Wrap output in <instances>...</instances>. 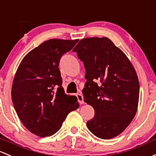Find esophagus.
Segmentation results:
<instances>
[{"label":"esophagus","mask_w":156,"mask_h":156,"mask_svg":"<svg viewBox=\"0 0 156 156\" xmlns=\"http://www.w3.org/2000/svg\"><path fill=\"white\" fill-rule=\"evenodd\" d=\"M76 96H77V98H78V102H79L80 104H83V103H84V101H83V96L81 93H77Z\"/></svg>","instance_id":"obj_1"}]
</instances>
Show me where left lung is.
<instances>
[{"label":"left lung","mask_w":156,"mask_h":156,"mask_svg":"<svg viewBox=\"0 0 156 156\" xmlns=\"http://www.w3.org/2000/svg\"><path fill=\"white\" fill-rule=\"evenodd\" d=\"M73 51L86 71L83 100L95 111L87 122L88 129L101 139L119 135L132 122L138 105L140 86L133 66L106 37L81 39Z\"/></svg>","instance_id":"8db88e82"}]
</instances>
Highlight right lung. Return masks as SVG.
<instances>
[{
  "label": "right lung",
  "mask_w": 156,
  "mask_h": 156,
  "mask_svg": "<svg viewBox=\"0 0 156 156\" xmlns=\"http://www.w3.org/2000/svg\"><path fill=\"white\" fill-rule=\"evenodd\" d=\"M52 39L33 49L21 62L12 87V101L24 126L41 137L55 134L69 113L79 107L77 97L62 87L60 58L78 42Z\"/></svg>",
  "instance_id": "add662e5"
}]
</instances>
